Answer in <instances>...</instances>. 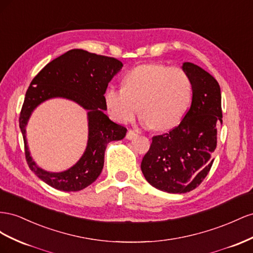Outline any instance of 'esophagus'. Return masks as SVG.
<instances>
[{
  "label": "esophagus",
  "mask_w": 253,
  "mask_h": 253,
  "mask_svg": "<svg viewBox=\"0 0 253 253\" xmlns=\"http://www.w3.org/2000/svg\"><path fill=\"white\" fill-rule=\"evenodd\" d=\"M138 135V133H136L134 130H128V132H127V134H126V139L127 140H132V139H134L135 136Z\"/></svg>",
  "instance_id": "obj_1"
}]
</instances>
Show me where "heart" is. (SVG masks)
Instances as JSON below:
<instances>
[{
  "instance_id": "heart-1",
  "label": "heart",
  "mask_w": 253,
  "mask_h": 253,
  "mask_svg": "<svg viewBox=\"0 0 253 253\" xmlns=\"http://www.w3.org/2000/svg\"><path fill=\"white\" fill-rule=\"evenodd\" d=\"M193 94L192 79L182 68L147 63L128 72L123 86H108L104 99L114 121L127 124L141 110L144 127L164 131L182 121Z\"/></svg>"
}]
</instances>
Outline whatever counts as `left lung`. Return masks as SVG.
<instances>
[{
	"label": "left lung",
	"instance_id": "obj_1",
	"mask_svg": "<svg viewBox=\"0 0 253 253\" xmlns=\"http://www.w3.org/2000/svg\"><path fill=\"white\" fill-rule=\"evenodd\" d=\"M182 69L190 75L194 94L189 111L172 130L153 136L141 169L149 184L172 194L191 192L210 171L222 124L221 94L217 81L192 62Z\"/></svg>",
	"mask_w": 253,
	"mask_h": 253
}]
</instances>
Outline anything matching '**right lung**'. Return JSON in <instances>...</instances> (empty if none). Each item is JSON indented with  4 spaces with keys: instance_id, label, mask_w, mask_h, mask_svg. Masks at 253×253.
Masks as SVG:
<instances>
[{
    "instance_id": "add662e5",
    "label": "right lung",
    "mask_w": 253,
    "mask_h": 253,
    "mask_svg": "<svg viewBox=\"0 0 253 253\" xmlns=\"http://www.w3.org/2000/svg\"><path fill=\"white\" fill-rule=\"evenodd\" d=\"M123 63L112 57L100 56L84 49H71L47 63L26 91L20 113L28 167L43 182L59 191L76 192L89 186L104 168L107 144L125 138L127 129L107 117L104 94L111 79ZM73 100L88 111V143L82 158L67 171L46 172L32 160L27 146L26 125L32 111L50 98Z\"/></svg>"
}]
</instances>
